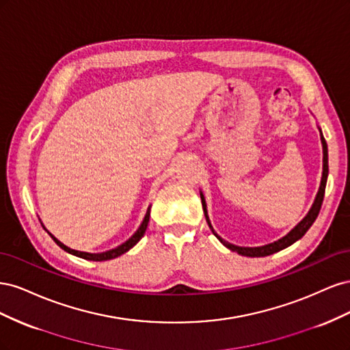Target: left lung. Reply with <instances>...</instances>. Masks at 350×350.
<instances>
[{
    "instance_id": "1",
    "label": "left lung",
    "mask_w": 350,
    "mask_h": 350,
    "mask_svg": "<svg viewBox=\"0 0 350 350\" xmlns=\"http://www.w3.org/2000/svg\"><path fill=\"white\" fill-rule=\"evenodd\" d=\"M320 130V137H321V144H323V176H321V183H320V188H319V193H317L315 196V200L314 203L310 208L308 213H306V216L299 221L298 225H296L288 235H284L283 238L274 241L271 243H267V245H262V247H238V245H234V243H230L228 241H225L224 238H220L213 226H211V221L208 219V215H207V204H206V198L203 196V193L200 191V197H201V204H203V210H204V216H206V220H207V225L208 228L211 229V232H213L215 237L224 243V245L226 248H229L230 251L234 252H238L239 256H245V257H266V256H270V254H274L278 251H282L284 248L291 247L293 242H296L298 239H301L305 234L306 230H308L311 228V225L315 221L317 216H319L320 213V208H321V204H323V198H324V191H325V184H327V176H328V152H327V143L324 140V135L321 133V129Z\"/></svg>"
}]
</instances>
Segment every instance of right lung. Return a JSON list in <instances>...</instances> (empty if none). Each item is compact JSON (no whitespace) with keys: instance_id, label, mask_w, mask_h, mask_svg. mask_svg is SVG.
Returning a JSON list of instances; mask_svg holds the SVG:
<instances>
[{"instance_id":"1","label":"right lung","mask_w":350,"mask_h":350,"mask_svg":"<svg viewBox=\"0 0 350 350\" xmlns=\"http://www.w3.org/2000/svg\"><path fill=\"white\" fill-rule=\"evenodd\" d=\"M150 207H152V206H149V208H147V211H146V216H144V219H143V221H142V225L139 226V229H137V230L134 232V235H133L131 238L126 239L124 243H121V245H118L116 248H112V250H109V251H105V252L92 254V252H84V251L72 250V248H68L67 245H64V243H62L61 241H58V239H57L54 235H52V234H49V232H48V234L52 237V239H54V241L57 242V245H59L62 250L67 251L68 254H72V256L80 257V258H84V260H89V261H107V260H112V258H116V257L122 256V254H125L126 251H130V250L135 245V243L139 242V241L143 238V235L146 234L147 225H149ZM42 226H44V225H42ZM44 229H45V226H44Z\"/></svg>"}]
</instances>
